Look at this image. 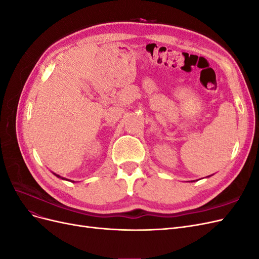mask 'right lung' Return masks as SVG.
Listing matches in <instances>:
<instances>
[{
	"mask_svg": "<svg viewBox=\"0 0 259 259\" xmlns=\"http://www.w3.org/2000/svg\"><path fill=\"white\" fill-rule=\"evenodd\" d=\"M53 174H54L55 176H57L58 178H61V179H65V178H62V177H60V176H59V175H57V174H55V173H53ZM66 180H67V179H66Z\"/></svg>",
	"mask_w": 259,
	"mask_h": 259,
	"instance_id": "add662e5",
	"label": "right lung"
}]
</instances>
